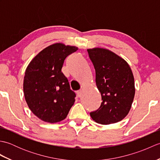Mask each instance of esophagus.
<instances>
[{
  "label": "esophagus",
  "mask_w": 160,
  "mask_h": 160,
  "mask_svg": "<svg viewBox=\"0 0 160 160\" xmlns=\"http://www.w3.org/2000/svg\"><path fill=\"white\" fill-rule=\"evenodd\" d=\"M77 96H78V97H79V98L82 97V90L78 91H77Z\"/></svg>",
  "instance_id": "obj_1"
}]
</instances>
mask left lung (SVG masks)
<instances>
[{"label": "left lung", "mask_w": 160, "mask_h": 160, "mask_svg": "<svg viewBox=\"0 0 160 160\" xmlns=\"http://www.w3.org/2000/svg\"><path fill=\"white\" fill-rule=\"evenodd\" d=\"M96 70V83L102 97L100 108L91 112L97 123L110 124L128 115L135 96L133 74L126 60L103 48L88 49Z\"/></svg>", "instance_id": "left-lung-1"}]
</instances>
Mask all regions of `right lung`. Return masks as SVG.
<instances>
[{
    "mask_svg": "<svg viewBox=\"0 0 160 160\" xmlns=\"http://www.w3.org/2000/svg\"><path fill=\"white\" fill-rule=\"evenodd\" d=\"M75 46L55 43L33 58L25 70L24 96L29 109L40 120L56 123L64 120L75 102L61 69L66 58L78 50Z\"/></svg>",
    "mask_w": 160,
    "mask_h": 160,
    "instance_id": "right-lung-1",
    "label": "right lung"
}]
</instances>
